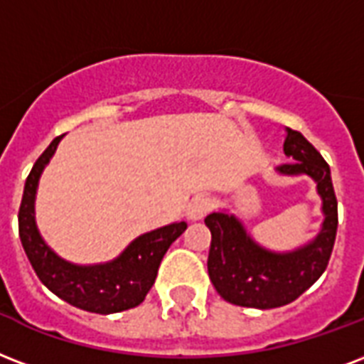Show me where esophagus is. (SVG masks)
<instances>
[{
    "label": "esophagus",
    "instance_id": "obj_1",
    "mask_svg": "<svg viewBox=\"0 0 364 364\" xmlns=\"http://www.w3.org/2000/svg\"><path fill=\"white\" fill-rule=\"evenodd\" d=\"M212 204L213 202L210 196H196L187 206V219H191V221H200L212 210Z\"/></svg>",
    "mask_w": 364,
    "mask_h": 364
}]
</instances>
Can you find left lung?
<instances>
[{
  "instance_id": "obj_1",
  "label": "left lung",
  "mask_w": 364,
  "mask_h": 364,
  "mask_svg": "<svg viewBox=\"0 0 364 364\" xmlns=\"http://www.w3.org/2000/svg\"><path fill=\"white\" fill-rule=\"evenodd\" d=\"M284 154L294 164L277 168L282 176H309L317 183L324 221L317 237L290 252L263 248L227 212H212L204 223L212 232L208 274L221 298L254 309L281 307L311 287L328 265L338 229V200L328 164L299 132L287 129Z\"/></svg>"
}]
</instances>
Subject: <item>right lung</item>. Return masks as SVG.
<instances>
[{
  "instance_id": "right-lung-1",
  "label": "right lung",
  "mask_w": 364,
  "mask_h": 364,
  "mask_svg": "<svg viewBox=\"0 0 364 364\" xmlns=\"http://www.w3.org/2000/svg\"><path fill=\"white\" fill-rule=\"evenodd\" d=\"M60 139L63 135L53 139L51 145L36 160L34 168L24 183V194L18 210V235L22 248L38 279L55 296L77 309L110 315L137 307L156 281L164 254L176 238L181 237L187 223H171L141 235L112 262L76 265L57 256L38 231L34 202L41 171L57 151Z\"/></svg>"
}]
</instances>
